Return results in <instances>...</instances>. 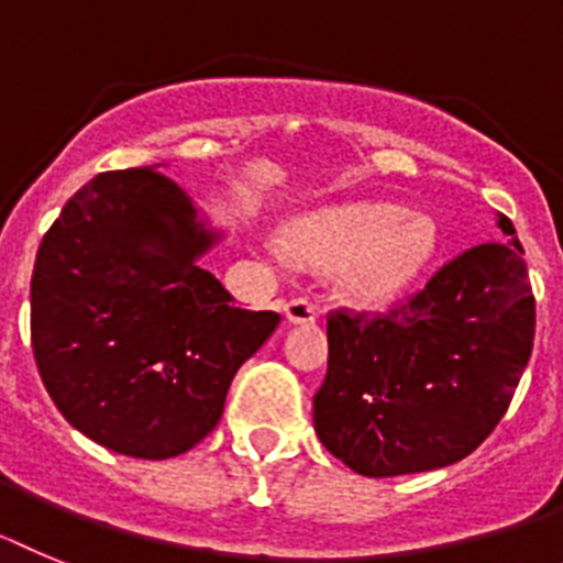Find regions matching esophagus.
Wrapping results in <instances>:
<instances>
[{"mask_svg":"<svg viewBox=\"0 0 563 563\" xmlns=\"http://www.w3.org/2000/svg\"><path fill=\"white\" fill-rule=\"evenodd\" d=\"M283 311H286V320L288 322H302V325H309V322H314L317 317H320V309H317V302L306 300V297L288 300L286 306H283Z\"/></svg>","mask_w":563,"mask_h":563,"instance_id":"obj_1","label":"esophagus"}]
</instances>
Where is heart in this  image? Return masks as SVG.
<instances>
[{"label":"heart","mask_w":563,"mask_h":563,"mask_svg":"<svg viewBox=\"0 0 563 563\" xmlns=\"http://www.w3.org/2000/svg\"><path fill=\"white\" fill-rule=\"evenodd\" d=\"M437 243L428 218H408L397 203H354L322 212L288 234V252L311 266L342 272L345 295L379 302L417 275Z\"/></svg>","instance_id":"1"}]
</instances>
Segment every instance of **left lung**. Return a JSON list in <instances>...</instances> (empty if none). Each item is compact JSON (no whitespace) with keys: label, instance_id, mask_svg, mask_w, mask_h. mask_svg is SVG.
<instances>
[{"label":"left lung","instance_id":"left-lung-1","mask_svg":"<svg viewBox=\"0 0 563 563\" xmlns=\"http://www.w3.org/2000/svg\"><path fill=\"white\" fill-rule=\"evenodd\" d=\"M388 311L329 314L320 442L360 476L448 467L510 408L536 340V297L510 218Z\"/></svg>","mask_w":563,"mask_h":563}]
</instances>
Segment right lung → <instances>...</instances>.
Segmentation results:
<instances>
[{"label": "right lung", "mask_w": 563, "mask_h": 563, "mask_svg": "<svg viewBox=\"0 0 563 563\" xmlns=\"http://www.w3.org/2000/svg\"><path fill=\"white\" fill-rule=\"evenodd\" d=\"M214 234L187 192L141 166L101 173L42 238L36 368L62 417L133 459H173L221 422L229 385L277 329L198 266Z\"/></svg>", "instance_id": "add662e5"}]
</instances>
